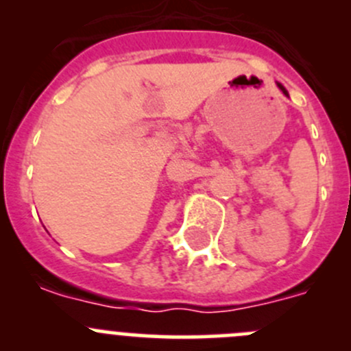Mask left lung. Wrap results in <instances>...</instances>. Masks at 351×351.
Listing matches in <instances>:
<instances>
[{"label": "left lung", "mask_w": 351, "mask_h": 351, "mask_svg": "<svg viewBox=\"0 0 351 351\" xmlns=\"http://www.w3.org/2000/svg\"><path fill=\"white\" fill-rule=\"evenodd\" d=\"M278 88H280V90H282V91H284V93L287 95V90H285V88H284V86H282V84H278Z\"/></svg>", "instance_id": "1"}]
</instances>
